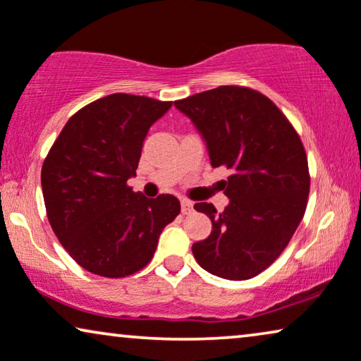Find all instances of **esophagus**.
Listing matches in <instances>:
<instances>
[{
    "instance_id": "34e87169",
    "label": "esophagus",
    "mask_w": 361,
    "mask_h": 361,
    "mask_svg": "<svg viewBox=\"0 0 361 361\" xmlns=\"http://www.w3.org/2000/svg\"><path fill=\"white\" fill-rule=\"evenodd\" d=\"M193 203L190 200H181V213L183 214H191L193 213Z\"/></svg>"
}]
</instances>
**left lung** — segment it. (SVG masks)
I'll list each match as a JSON object with an SVG mask.
<instances>
[{
    "mask_svg": "<svg viewBox=\"0 0 361 361\" xmlns=\"http://www.w3.org/2000/svg\"><path fill=\"white\" fill-rule=\"evenodd\" d=\"M175 107L204 138L211 166L231 170L223 181L224 211L195 204L213 224L191 247L196 262L229 281L256 277L281 256L304 218L310 175L299 133L271 99L239 85H219Z\"/></svg>",
    "mask_w": 361,
    "mask_h": 361,
    "instance_id": "1",
    "label": "left lung"
}]
</instances>
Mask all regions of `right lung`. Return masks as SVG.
I'll use <instances>...</instances> for the list:
<instances>
[{"instance_id":"add662e5","label":"right lung","mask_w":361,"mask_h":361,"mask_svg":"<svg viewBox=\"0 0 361 361\" xmlns=\"http://www.w3.org/2000/svg\"><path fill=\"white\" fill-rule=\"evenodd\" d=\"M171 102L110 94L67 120L41 170L51 228L69 256L102 277H127L152 261L163 228L180 214L173 195L132 191L148 128Z\"/></svg>"}]
</instances>
